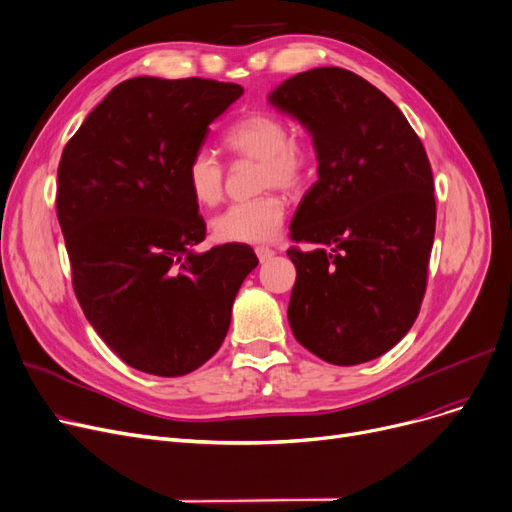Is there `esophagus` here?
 <instances>
[{
    "instance_id": "obj_1",
    "label": "esophagus",
    "mask_w": 512,
    "mask_h": 512,
    "mask_svg": "<svg viewBox=\"0 0 512 512\" xmlns=\"http://www.w3.org/2000/svg\"><path fill=\"white\" fill-rule=\"evenodd\" d=\"M255 253H257V257H259V261H261V263L270 261V259L276 255L270 247H257V249H255Z\"/></svg>"
}]
</instances>
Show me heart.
<instances>
[{
	"instance_id": "b5f03b06",
	"label": "heart",
	"mask_w": 512,
	"mask_h": 512,
	"mask_svg": "<svg viewBox=\"0 0 512 512\" xmlns=\"http://www.w3.org/2000/svg\"><path fill=\"white\" fill-rule=\"evenodd\" d=\"M226 148L236 157L259 161L257 190L282 188L299 192L311 175V152L293 138V129L270 110H253L226 131ZM184 182L201 207H215L224 196L226 169L207 148L196 150L184 169ZM286 201L278 192H263L221 211L211 230L217 240L263 244L274 240L284 224Z\"/></svg>"
}]
</instances>
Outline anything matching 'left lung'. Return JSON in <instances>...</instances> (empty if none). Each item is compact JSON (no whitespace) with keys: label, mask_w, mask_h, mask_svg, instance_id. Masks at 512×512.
<instances>
[{"label":"left lung","mask_w":512,"mask_h":512,"mask_svg":"<svg viewBox=\"0 0 512 512\" xmlns=\"http://www.w3.org/2000/svg\"><path fill=\"white\" fill-rule=\"evenodd\" d=\"M270 104L314 140L318 182L293 217L295 339L320 360L379 358L412 328L435 236L433 173L408 119L381 90L339 66L286 79Z\"/></svg>","instance_id":"left-lung-1"}]
</instances>
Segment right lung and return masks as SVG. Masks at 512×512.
<instances>
[{
	"label": "right lung",
	"instance_id": "right-lung-1",
	"mask_svg": "<svg viewBox=\"0 0 512 512\" xmlns=\"http://www.w3.org/2000/svg\"><path fill=\"white\" fill-rule=\"evenodd\" d=\"M236 83L133 77L92 110L62 150L56 213L73 288L100 339L131 368L184 376L224 343L249 244L205 253V219L184 169Z\"/></svg>",
	"mask_w": 512,
	"mask_h": 512
}]
</instances>
